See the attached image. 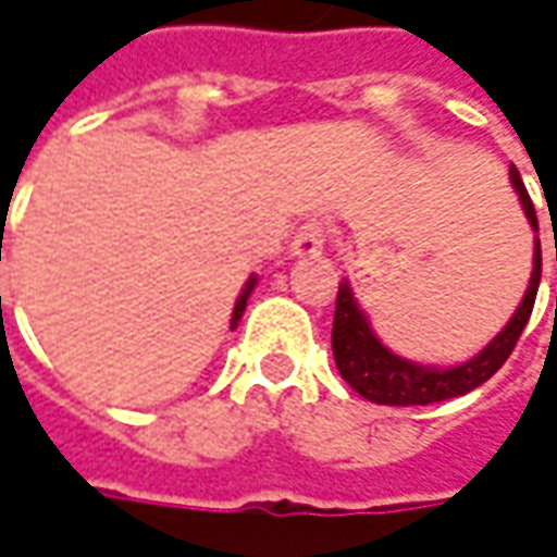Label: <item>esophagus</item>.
<instances>
[{"instance_id":"1","label":"esophagus","mask_w":557,"mask_h":557,"mask_svg":"<svg viewBox=\"0 0 557 557\" xmlns=\"http://www.w3.org/2000/svg\"><path fill=\"white\" fill-rule=\"evenodd\" d=\"M323 240H326V225L320 219H308L301 228L295 231L289 252L298 259H310V256H320L323 252Z\"/></svg>"}]
</instances>
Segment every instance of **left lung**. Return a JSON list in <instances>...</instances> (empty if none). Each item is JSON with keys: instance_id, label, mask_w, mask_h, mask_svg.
Returning <instances> with one entry per match:
<instances>
[{"instance_id": "1", "label": "left lung", "mask_w": 557, "mask_h": 557, "mask_svg": "<svg viewBox=\"0 0 557 557\" xmlns=\"http://www.w3.org/2000/svg\"><path fill=\"white\" fill-rule=\"evenodd\" d=\"M509 180L516 185L518 200H521V210L528 215V222L533 225V231H540L536 228L533 200L516 168H509ZM540 274H543V256H540V240H536L531 286H528L521 305L512 313V320L506 323V329L487 344L479 357H472L463 366H451V369L418 366V362L396 357L393 350H387L384 344L374 338L372 326H369L366 313L359 310L350 286L342 283L338 298H335V323H332L335 366L359 396H366L369 403H377V406H430V403H445V399H454V396H463L469 389L482 387L487 377L509 359L512 347H516L521 332L528 326V320H531L536 289H540Z\"/></svg>"}]
</instances>
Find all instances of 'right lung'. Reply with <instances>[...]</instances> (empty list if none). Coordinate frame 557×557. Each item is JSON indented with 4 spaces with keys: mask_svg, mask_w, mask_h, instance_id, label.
Wrapping results in <instances>:
<instances>
[{
    "mask_svg": "<svg viewBox=\"0 0 557 557\" xmlns=\"http://www.w3.org/2000/svg\"><path fill=\"white\" fill-rule=\"evenodd\" d=\"M252 286H256V277H249L247 289L240 293V298H237V305H234V313H231V329L237 326V320L244 317V310H247V298H249V293H252Z\"/></svg>",
    "mask_w": 557,
    "mask_h": 557,
    "instance_id": "right-lung-1",
    "label": "right lung"
}]
</instances>
